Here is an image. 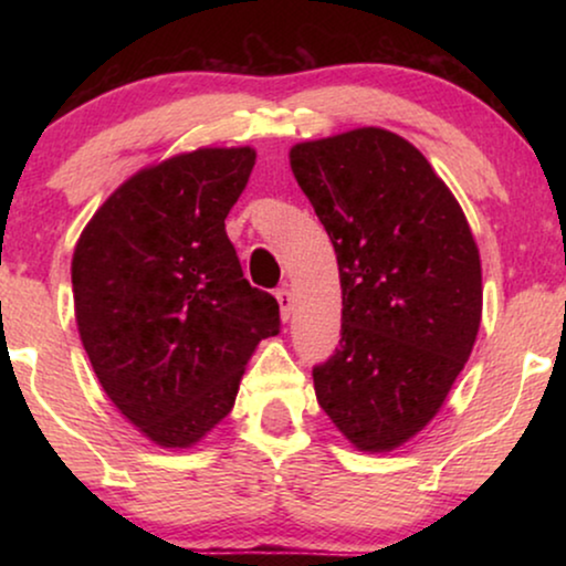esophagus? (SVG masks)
Here are the masks:
<instances>
[{
	"mask_svg": "<svg viewBox=\"0 0 566 566\" xmlns=\"http://www.w3.org/2000/svg\"><path fill=\"white\" fill-rule=\"evenodd\" d=\"M275 298H277V304H281L283 322H289L291 314H293V293H291L289 285H283V289H277V291H275Z\"/></svg>",
	"mask_w": 566,
	"mask_h": 566,
	"instance_id": "esophagus-1",
	"label": "esophagus"
}]
</instances>
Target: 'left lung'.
Listing matches in <instances>:
<instances>
[{
  "instance_id": "8db88e82",
  "label": "left lung",
  "mask_w": 566,
  "mask_h": 566,
  "mask_svg": "<svg viewBox=\"0 0 566 566\" xmlns=\"http://www.w3.org/2000/svg\"><path fill=\"white\" fill-rule=\"evenodd\" d=\"M291 169L343 285V337L314 366L316 399L355 448L391 451L438 415L474 347L476 242L430 161L391 130L296 144Z\"/></svg>"
}]
</instances>
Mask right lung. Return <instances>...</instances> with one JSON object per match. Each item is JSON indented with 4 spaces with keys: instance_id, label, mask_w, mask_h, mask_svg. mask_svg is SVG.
<instances>
[{
    "instance_id": "right-lung-1",
    "label": "right lung",
    "mask_w": 566,
    "mask_h": 566,
    "mask_svg": "<svg viewBox=\"0 0 566 566\" xmlns=\"http://www.w3.org/2000/svg\"><path fill=\"white\" fill-rule=\"evenodd\" d=\"M254 149H198L146 167L84 227L72 260L84 350L120 415L165 448L196 446L234 407L247 360L281 332L252 289L227 216Z\"/></svg>"
}]
</instances>
